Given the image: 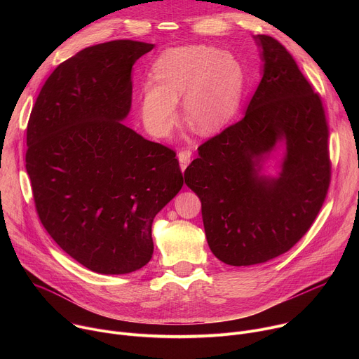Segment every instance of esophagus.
I'll return each mask as SVG.
<instances>
[{"label":"esophagus","instance_id":"1","mask_svg":"<svg viewBox=\"0 0 359 359\" xmlns=\"http://www.w3.org/2000/svg\"><path fill=\"white\" fill-rule=\"evenodd\" d=\"M190 156H191V153H190L189 150H182V151H179L177 159H179V165H180L182 172H184L186 168L189 166V163H190Z\"/></svg>","mask_w":359,"mask_h":359}]
</instances>
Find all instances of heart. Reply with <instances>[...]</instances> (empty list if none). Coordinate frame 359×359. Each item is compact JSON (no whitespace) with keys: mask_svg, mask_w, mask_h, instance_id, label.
<instances>
[{"mask_svg":"<svg viewBox=\"0 0 359 359\" xmlns=\"http://www.w3.org/2000/svg\"><path fill=\"white\" fill-rule=\"evenodd\" d=\"M156 79L140 86V116L156 137H168L177 122V99L201 135L224 128L238 111L244 74L238 61L210 45H182L165 49L153 65Z\"/></svg>","mask_w":359,"mask_h":359,"instance_id":"heart-1","label":"heart"}]
</instances>
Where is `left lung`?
<instances>
[{
	"label": "left lung",
	"instance_id": "1",
	"mask_svg": "<svg viewBox=\"0 0 359 359\" xmlns=\"http://www.w3.org/2000/svg\"><path fill=\"white\" fill-rule=\"evenodd\" d=\"M252 38L263 72L244 116L203 143L184 172L212 252L236 267L288 251L316 220L331 177L321 97L277 39ZM277 154L273 177L265 163Z\"/></svg>",
	"mask_w": 359,
	"mask_h": 359
}]
</instances>
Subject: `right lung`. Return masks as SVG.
Returning <instances> with one entry per match:
<instances>
[{"mask_svg": "<svg viewBox=\"0 0 359 359\" xmlns=\"http://www.w3.org/2000/svg\"><path fill=\"white\" fill-rule=\"evenodd\" d=\"M153 43L88 46L49 75L27 128V173L48 234L99 274H128L153 254L155 216L180 191L176 153L123 125L132 67Z\"/></svg>", "mask_w": 359, "mask_h": 359, "instance_id": "add662e5", "label": "right lung"}]
</instances>
